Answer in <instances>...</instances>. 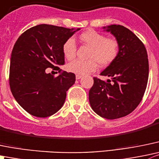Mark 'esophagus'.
Here are the masks:
<instances>
[{
    "mask_svg": "<svg viewBox=\"0 0 159 159\" xmlns=\"http://www.w3.org/2000/svg\"><path fill=\"white\" fill-rule=\"evenodd\" d=\"M81 78H82V76H81V75H76V79H77V80L81 79Z\"/></svg>",
    "mask_w": 159,
    "mask_h": 159,
    "instance_id": "34e87169",
    "label": "esophagus"
}]
</instances>
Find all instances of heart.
Here are the masks:
<instances>
[{
    "label": "heart",
    "mask_w": 159,
    "mask_h": 159,
    "mask_svg": "<svg viewBox=\"0 0 159 159\" xmlns=\"http://www.w3.org/2000/svg\"><path fill=\"white\" fill-rule=\"evenodd\" d=\"M83 43L91 47L89 61L76 60L68 64L69 71L78 75H85L93 72L97 68V63L101 67H106L113 62L119 53L118 42L112 39H107L106 35L96 31L89 30L80 35ZM64 56L67 61H72L76 56L77 47L73 38H69L62 47Z\"/></svg>",
    "instance_id": "1"
}]
</instances>
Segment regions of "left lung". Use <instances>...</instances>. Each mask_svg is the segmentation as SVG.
Returning a JSON list of instances; mask_svg holds the SVG:
<instances>
[{"label": "left lung", "mask_w": 159, "mask_h": 159, "mask_svg": "<svg viewBox=\"0 0 159 159\" xmlns=\"http://www.w3.org/2000/svg\"><path fill=\"white\" fill-rule=\"evenodd\" d=\"M119 44V53L101 75L107 81L94 78L89 90L91 107L98 116L109 120L124 117L133 112L145 92L148 80V59L144 44L136 35L120 25L102 27Z\"/></svg>", "instance_id": "1"}]
</instances>
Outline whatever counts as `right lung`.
Wrapping results in <instances>:
<instances>
[{
  "label": "right lung",
  "instance_id": "right-lung-1",
  "mask_svg": "<svg viewBox=\"0 0 159 159\" xmlns=\"http://www.w3.org/2000/svg\"><path fill=\"white\" fill-rule=\"evenodd\" d=\"M81 29L38 25L21 34L11 55L9 84L17 102L29 114L47 117L64 105L75 75L64 71L55 77L47 73L64 64V42Z\"/></svg>",
  "mask_w": 159,
  "mask_h": 159
}]
</instances>
